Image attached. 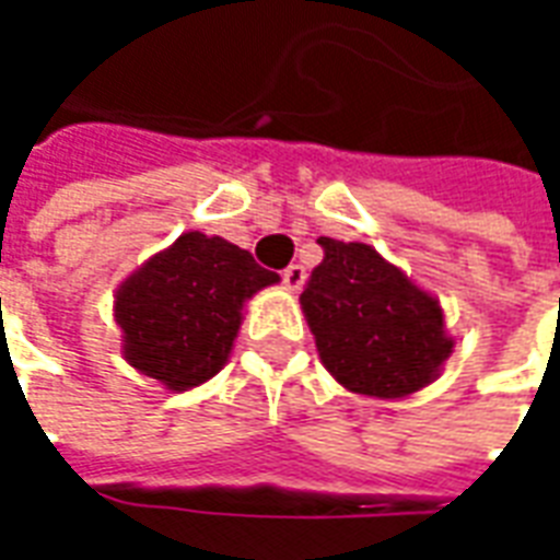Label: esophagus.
I'll list each match as a JSON object with an SVG mask.
<instances>
[{"label": "esophagus", "mask_w": 560, "mask_h": 560, "mask_svg": "<svg viewBox=\"0 0 560 560\" xmlns=\"http://www.w3.org/2000/svg\"><path fill=\"white\" fill-rule=\"evenodd\" d=\"M281 279H284V284H288L291 291H296V288L305 281V269L300 267V264H291V267L281 272Z\"/></svg>", "instance_id": "obj_1"}]
</instances>
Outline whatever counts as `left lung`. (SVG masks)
<instances>
[{"instance_id":"1","label":"left lung","mask_w":560,"mask_h":560,"mask_svg":"<svg viewBox=\"0 0 560 560\" xmlns=\"http://www.w3.org/2000/svg\"><path fill=\"white\" fill-rule=\"evenodd\" d=\"M317 243L324 260L300 303L329 375L377 399L425 387L453 351L438 303L372 245L329 236Z\"/></svg>"}]
</instances>
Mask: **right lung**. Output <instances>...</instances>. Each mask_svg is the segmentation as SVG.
<instances>
[{
    "label": "right lung",
    "instance_id": "add662e5",
    "mask_svg": "<svg viewBox=\"0 0 560 560\" xmlns=\"http://www.w3.org/2000/svg\"><path fill=\"white\" fill-rule=\"evenodd\" d=\"M279 276L221 236L183 233L116 293L126 360L171 389L219 372L240 329V308Z\"/></svg>",
    "mask_w": 560,
    "mask_h": 560
}]
</instances>
